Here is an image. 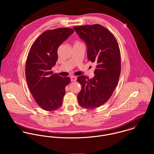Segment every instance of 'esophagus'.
Here are the masks:
<instances>
[{
	"label": "esophagus",
	"instance_id": "esophagus-1",
	"mask_svg": "<svg viewBox=\"0 0 154 154\" xmlns=\"http://www.w3.org/2000/svg\"><path fill=\"white\" fill-rule=\"evenodd\" d=\"M77 78L75 76H71L70 77V81L71 82H75L76 81Z\"/></svg>",
	"mask_w": 154,
	"mask_h": 154
}]
</instances>
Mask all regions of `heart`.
I'll use <instances>...</instances> for the list:
<instances>
[{
    "mask_svg": "<svg viewBox=\"0 0 154 154\" xmlns=\"http://www.w3.org/2000/svg\"><path fill=\"white\" fill-rule=\"evenodd\" d=\"M79 43H79V42H76L75 43V44H79Z\"/></svg>",
    "mask_w": 154,
    "mask_h": 154,
    "instance_id": "heart-1",
    "label": "heart"
}]
</instances>
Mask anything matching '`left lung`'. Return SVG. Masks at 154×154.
<instances>
[{"label":"left lung","mask_w":154,"mask_h":154,"mask_svg":"<svg viewBox=\"0 0 154 154\" xmlns=\"http://www.w3.org/2000/svg\"><path fill=\"white\" fill-rule=\"evenodd\" d=\"M73 28L86 43L88 60L96 65L94 78L78 77L82 86L78 94V103L83 108L95 109L109 100L118 84L121 70L120 49L112 34L100 25Z\"/></svg>","instance_id":"left-lung-1"}]
</instances>
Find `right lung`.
<instances>
[{
	"label": "right lung",
	"mask_w": 154,
	"mask_h": 154,
	"mask_svg": "<svg viewBox=\"0 0 154 154\" xmlns=\"http://www.w3.org/2000/svg\"><path fill=\"white\" fill-rule=\"evenodd\" d=\"M74 32L69 28L48 30L42 34L32 45L25 66L27 85L37 104L51 111L63 103L65 87L70 78L62 77L51 71L57 59V49Z\"/></svg>",
	"instance_id": "right-lung-1"
}]
</instances>
